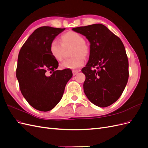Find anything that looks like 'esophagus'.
Here are the masks:
<instances>
[{
    "instance_id": "34e87169",
    "label": "esophagus",
    "mask_w": 148,
    "mask_h": 148,
    "mask_svg": "<svg viewBox=\"0 0 148 148\" xmlns=\"http://www.w3.org/2000/svg\"><path fill=\"white\" fill-rule=\"evenodd\" d=\"M72 73H73V75L75 76V75H76L78 73V70H73L72 71Z\"/></svg>"
}]
</instances>
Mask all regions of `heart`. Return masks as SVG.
Here are the masks:
<instances>
[{"mask_svg": "<svg viewBox=\"0 0 148 148\" xmlns=\"http://www.w3.org/2000/svg\"><path fill=\"white\" fill-rule=\"evenodd\" d=\"M61 42L53 40L51 43L50 52L52 57L57 60L60 61L63 59L65 49L72 46L70 59L64 60L60 64L62 69H77L84 64V57H86L90 52L88 44L84 42V39L81 34L69 31L62 35Z\"/></svg>", "mask_w": 148, "mask_h": 148, "instance_id": "1", "label": "heart"}]
</instances>
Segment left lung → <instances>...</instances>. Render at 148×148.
Segmentation results:
<instances>
[{
  "label": "left lung",
  "mask_w": 148,
  "mask_h": 148,
  "mask_svg": "<svg viewBox=\"0 0 148 148\" xmlns=\"http://www.w3.org/2000/svg\"><path fill=\"white\" fill-rule=\"evenodd\" d=\"M72 29L90 42L89 59L82 70L86 77L85 95L97 106H109L118 100L128 82V60L123 44L102 24Z\"/></svg>",
  "instance_id": "8db88e82"
}]
</instances>
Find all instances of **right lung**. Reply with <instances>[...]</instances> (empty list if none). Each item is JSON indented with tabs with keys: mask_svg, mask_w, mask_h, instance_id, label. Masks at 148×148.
Returning a JSON list of instances; mask_svg holds the SVG:
<instances>
[{
	"mask_svg": "<svg viewBox=\"0 0 148 148\" xmlns=\"http://www.w3.org/2000/svg\"><path fill=\"white\" fill-rule=\"evenodd\" d=\"M65 29L38 28L24 43L18 57L16 75L21 94L29 104L40 111L55 107L72 77L70 69L57 70L59 63L50 52L51 42Z\"/></svg>",
	"mask_w": 148,
	"mask_h": 148,
	"instance_id": "right-lung-1",
	"label": "right lung"
}]
</instances>
